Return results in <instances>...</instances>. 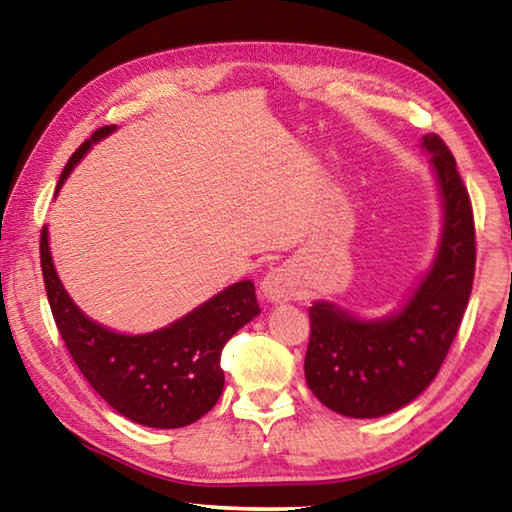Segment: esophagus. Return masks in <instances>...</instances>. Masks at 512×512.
Segmentation results:
<instances>
[{"label":"esophagus","instance_id":"esophagus-1","mask_svg":"<svg viewBox=\"0 0 512 512\" xmlns=\"http://www.w3.org/2000/svg\"><path fill=\"white\" fill-rule=\"evenodd\" d=\"M264 296L271 302H287L298 296V284L293 280L289 268H271L262 280Z\"/></svg>","mask_w":512,"mask_h":512}]
</instances>
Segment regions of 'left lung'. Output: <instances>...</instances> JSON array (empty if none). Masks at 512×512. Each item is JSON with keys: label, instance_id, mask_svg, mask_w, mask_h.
Returning <instances> with one entry per match:
<instances>
[{"label": "left lung", "instance_id": "1", "mask_svg": "<svg viewBox=\"0 0 512 512\" xmlns=\"http://www.w3.org/2000/svg\"><path fill=\"white\" fill-rule=\"evenodd\" d=\"M445 205L436 264L400 314L377 323L316 302L309 309L305 377L320 402L348 418H379L415 400L447 357L470 302L476 232L456 160L438 135L424 137Z\"/></svg>", "mask_w": 512, "mask_h": 512}]
</instances>
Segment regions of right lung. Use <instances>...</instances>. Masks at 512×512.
Wrapping results in <instances>:
<instances>
[{"instance_id":"right-lung-1","label":"right lung","mask_w":512,"mask_h":512,"mask_svg":"<svg viewBox=\"0 0 512 512\" xmlns=\"http://www.w3.org/2000/svg\"><path fill=\"white\" fill-rule=\"evenodd\" d=\"M112 128L101 126L72 153L56 189ZM40 266L56 327L83 377L112 409L144 427L178 429L203 418L223 391L225 343L259 314L255 284L246 280L169 327L126 336L97 325L69 300L51 262L47 228L40 232Z\"/></svg>"}]
</instances>
